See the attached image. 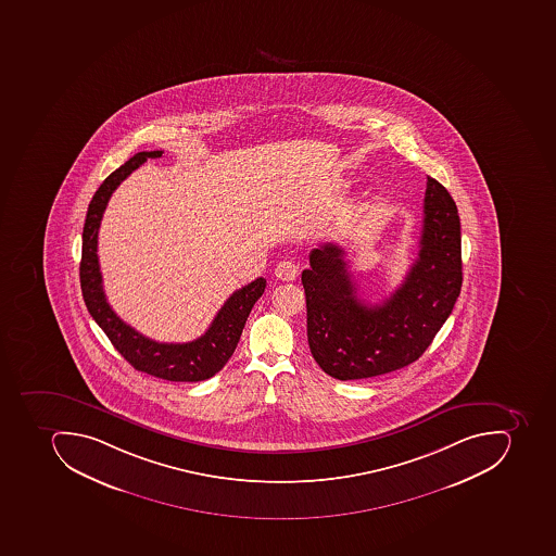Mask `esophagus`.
Returning <instances> with one entry per match:
<instances>
[{
  "mask_svg": "<svg viewBox=\"0 0 556 556\" xmlns=\"http://www.w3.org/2000/svg\"><path fill=\"white\" fill-rule=\"evenodd\" d=\"M300 274V265L294 260H282L276 267V276L280 280H294Z\"/></svg>",
  "mask_w": 556,
  "mask_h": 556,
  "instance_id": "34e87169",
  "label": "esophagus"
}]
</instances>
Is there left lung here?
Returning <instances> with one entry per match:
<instances>
[{
	"label": "left lung",
	"mask_w": 556,
	"mask_h": 556,
	"mask_svg": "<svg viewBox=\"0 0 556 556\" xmlns=\"http://www.w3.org/2000/svg\"><path fill=\"white\" fill-rule=\"evenodd\" d=\"M420 250L403 285L380 305L356 296L343 248L326 242L301 274L315 362L339 380L400 370L424 355L462 289V232L447 189L427 177Z\"/></svg>",
	"instance_id": "left-lung-1"
}]
</instances>
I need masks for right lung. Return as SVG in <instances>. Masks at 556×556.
I'll use <instances>...</instances> for the list:
<instances>
[{"label": "right lung", "instance_id": "obj_1", "mask_svg": "<svg viewBox=\"0 0 556 556\" xmlns=\"http://www.w3.org/2000/svg\"><path fill=\"white\" fill-rule=\"evenodd\" d=\"M162 155L163 151L136 153L122 167L112 172L94 192L84 222L80 289L91 317L112 341L113 348L136 370L172 382H200L215 376L229 362L238 346L251 308L264 294L267 280L258 277L244 288L232 292L229 300L218 309L217 317L213 318L212 326L205 334L191 343H159L139 334L138 330L117 317L106 301L97 255L101 218L112 192L118 188L122 180L130 176V172L136 170L148 159H160Z\"/></svg>", "mask_w": 556, "mask_h": 556}]
</instances>
